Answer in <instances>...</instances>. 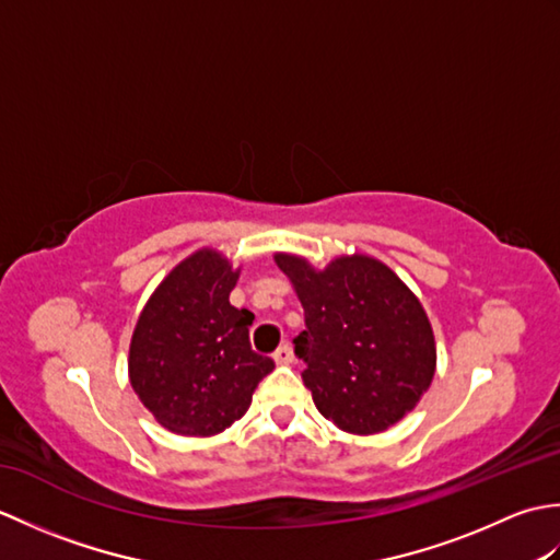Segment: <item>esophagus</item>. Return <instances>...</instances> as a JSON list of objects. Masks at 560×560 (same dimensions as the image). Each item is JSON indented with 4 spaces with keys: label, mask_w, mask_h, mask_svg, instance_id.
I'll return each instance as SVG.
<instances>
[{
    "label": "esophagus",
    "mask_w": 560,
    "mask_h": 560,
    "mask_svg": "<svg viewBox=\"0 0 560 560\" xmlns=\"http://www.w3.org/2000/svg\"><path fill=\"white\" fill-rule=\"evenodd\" d=\"M273 361L281 363V365L293 363V349L289 347V343H281V347L273 351Z\"/></svg>",
    "instance_id": "esophagus-1"
}]
</instances>
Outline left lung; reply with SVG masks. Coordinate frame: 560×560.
Wrapping results in <instances>:
<instances>
[{"instance_id": "obj_1", "label": "left lung", "mask_w": 560, "mask_h": 560, "mask_svg": "<svg viewBox=\"0 0 560 560\" xmlns=\"http://www.w3.org/2000/svg\"><path fill=\"white\" fill-rule=\"evenodd\" d=\"M273 259L303 305L305 329L293 343L319 413L359 435L397 423L435 375V339L419 299L365 255L339 257L325 271L293 255Z\"/></svg>"}]
</instances>
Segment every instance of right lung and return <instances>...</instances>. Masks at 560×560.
<instances>
[{"label":"right lung","mask_w":560,"mask_h":560,"mask_svg":"<svg viewBox=\"0 0 560 560\" xmlns=\"http://www.w3.org/2000/svg\"><path fill=\"white\" fill-rule=\"evenodd\" d=\"M237 271L213 249L177 265L151 295L129 347V383L177 435H217L241 419L273 361L249 347L255 315L229 295Z\"/></svg>","instance_id":"add662e5"}]
</instances>
